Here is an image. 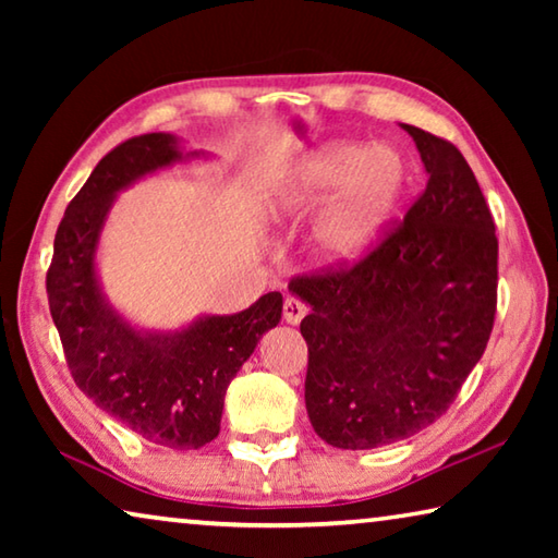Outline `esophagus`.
I'll use <instances>...</instances> for the list:
<instances>
[{"label":"esophagus","instance_id":"obj_1","mask_svg":"<svg viewBox=\"0 0 558 558\" xmlns=\"http://www.w3.org/2000/svg\"><path fill=\"white\" fill-rule=\"evenodd\" d=\"M305 315H307V307L295 298H288L286 305H282V319H286L288 325H300V319Z\"/></svg>","mask_w":558,"mask_h":558}]
</instances>
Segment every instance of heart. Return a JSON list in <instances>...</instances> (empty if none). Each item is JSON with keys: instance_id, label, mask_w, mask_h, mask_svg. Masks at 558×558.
I'll return each instance as SVG.
<instances>
[{"instance_id": "b5f03b06", "label": "heart", "mask_w": 558, "mask_h": 558, "mask_svg": "<svg viewBox=\"0 0 558 558\" xmlns=\"http://www.w3.org/2000/svg\"><path fill=\"white\" fill-rule=\"evenodd\" d=\"M405 184L409 167L396 147L329 143L290 169L268 199V216L295 221L332 201L315 219L310 243L325 263L347 266L379 245Z\"/></svg>"}]
</instances>
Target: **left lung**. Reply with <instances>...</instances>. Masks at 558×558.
Here are the masks:
<instances>
[{
	"label": "left lung",
	"instance_id": "obj_1",
	"mask_svg": "<svg viewBox=\"0 0 558 558\" xmlns=\"http://www.w3.org/2000/svg\"><path fill=\"white\" fill-rule=\"evenodd\" d=\"M428 184L352 268L295 278L310 305L305 405L332 448L369 450L436 423L483 356L497 307V235L456 145L401 125Z\"/></svg>",
	"mask_w": 558,
	"mask_h": 558
}]
</instances>
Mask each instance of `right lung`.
<instances>
[{
  "label": "right lung",
  "mask_w": 558,
  "mask_h": 558,
  "mask_svg": "<svg viewBox=\"0 0 558 558\" xmlns=\"http://www.w3.org/2000/svg\"><path fill=\"white\" fill-rule=\"evenodd\" d=\"M199 157L206 153H186L169 132L118 145L65 209L46 276L53 325L78 389L137 436L172 450H196L219 436L226 389L282 315V295L268 292L243 313L145 329L102 292L98 243L118 194L157 169Z\"/></svg>",
  "instance_id": "add662e5"
}]
</instances>
